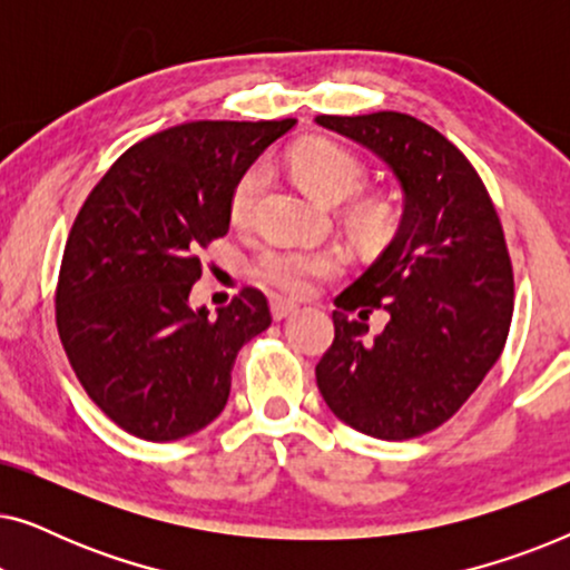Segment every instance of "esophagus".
Here are the masks:
<instances>
[{"instance_id": "34e87169", "label": "esophagus", "mask_w": 570, "mask_h": 570, "mask_svg": "<svg viewBox=\"0 0 570 570\" xmlns=\"http://www.w3.org/2000/svg\"><path fill=\"white\" fill-rule=\"evenodd\" d=\"M269 311H272V318H275V322H283V318L295 314V311H298V306H295V303H291V301L272 298L269 301Z\"/></svg>"}]
</instances>
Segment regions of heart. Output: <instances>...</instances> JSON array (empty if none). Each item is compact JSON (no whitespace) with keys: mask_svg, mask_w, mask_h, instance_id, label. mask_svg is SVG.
Listing matches in <instances>:
<instances>
[{"mask_svg":"<svg viewBox=\"0 0 570 570\" xmlns=\"http://www.w3.org/2000/svg\"><path fill=\"white\" fill-rule=\"evenodd\" d=\"M291 170L306 191L326 205H340L361 189L365 170L363 163L355 158L347 147L332 139L314 137L295 147L291 153ZM269 184V168L256 163L238 178L236 189L230 194V217L236 223L252 220L259 207L264 189ZM379 207L371 202H357L353 207L355 223L373 225L379 220ZM342 269L340 254L334 252H308V248H267L254 264V277L262 285L275 287L285 295H311L322 279H330Z\"/></svg>","mask_w":570,"mask_h":570,"instance_id":"heart-1","label":"heart"}]
</instances>
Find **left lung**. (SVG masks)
<instances>
[{
	"label": "left lung",
	"instance_id": "8db88e82",
	"mask_svg": "<svg viewBox=\"0 0 570 570\" xmlns=\"http://www.w3.org/2000/svg\"><path fill=\"white\" fill-rule=\"evenodd\" d=\"M386 163L402 217L376 262L340 295L334 342L316 365L324 402L355 431L407 441L446 423L503 353L513 272L503 228L472 163L415 116H316ZM390 314L385 332L345 309Z\"/></svg>",
	"mask_w": 570,
	"mask_h": 570
}]
</instances>
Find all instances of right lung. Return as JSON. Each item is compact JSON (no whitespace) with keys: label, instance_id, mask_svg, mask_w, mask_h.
Returning a JSON list of instances; mask_svg holds the SVG:
<instances>
[{"label":"right lung","instance_id":"right-lung-1","mask_svg":"<svg viewBox=\"0 0 570 570\" xmlns=\"http://www.w3.org/2000/svg\"><path fill=\"white\" fill-rule=\"evenodd\" d=\"M283 121H189L131 145L77 215L57 285V326L92 402L145 441L207 428L238 350L272 324L264 293L191 308L199 252L230 228V194Z\"/></svg>","mask_w":570,"mask_h":570}]
</instances>
